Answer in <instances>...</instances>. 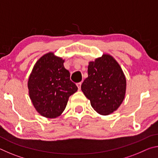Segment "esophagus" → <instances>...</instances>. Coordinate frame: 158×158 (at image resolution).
Segmentation results:
<instances>
[{
  "instance_id": "1",
  "label": "esophagus",
  "mask_w": 158,
  "mask_h": 158,
  "mask_svg": "<svg viewBox=\"0 0 158 158\" xmlns=\"http://www.w3.org/2000/svg\"><path fill=\"white\" fill-rule=\"evenodd\" d=\"M81 83H82V82H79V83H77V87H78L79 90L81 89Z\"/></svg>"
}]
</instances>
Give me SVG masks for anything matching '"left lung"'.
<instances>
[{
  "label": "left lung",
  "mask_w": 158,
  "mask_h": 158,
  "mask_svg": "<svg viewBox=\"0 0 158 158\" xmlns=\"http://www.w3.org/2000/svg\"><path fill=\"white\" fill-rule=\"evenodd\" d=\"M81 90L98 113L108 115L123 101L126 79L116 60L110 55L104 54L89 63L88 77L81 84Z\"/></svg>",
  "instance_id": "left-lung-1"
}]
</instances>
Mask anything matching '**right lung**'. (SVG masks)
<instances>
[{"label":"right lung","mask_w":158,"mask_h":158,"mask_svg":"<svg viewBox=\"0 0 158 158\" xmlns=\"http://www.w3.org/2000/svg\"><path fill=\"white\" fill-rule=\"evenodd\" d=\"M64 60L48 53L37 60L29 77V96L42 116L53 118L65 110L69 97L78 88L69 79Z\"/></svg>","instance_id":"right-lung-1"}]
</instances>
